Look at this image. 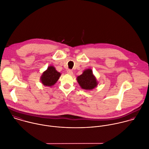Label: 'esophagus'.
I'll list each match as a JSON object with an SVG mask.
<instances>
[{
	"mask_svg": "<svg viewBox=\"0 0 149 149\" xmlns=\"http://www.w3.org/2000/svg\"><path fill=\"white\" fill-rule=\"evenodd\" d=\"M67 72V74H70V75H72L73 74V72H72V71L71 70H68Z\"/></svg>",
	"mask_w": 149,
	"mask_h": 149,
	"instance_id": "esophagus-1",
	"label": "esophagus"
}]
</instances>
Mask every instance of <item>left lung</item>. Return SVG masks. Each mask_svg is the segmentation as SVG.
<instances>
[{"label":"left lung","mask_w":149,"mask_h":149,"mask_svg":"<svg viewBox=\"0 0 149 149\" xmlns=\"http://www.w3.org/2000/svg\"><path fill=\"white\" fill-rule=\"evenodd\" d=\"M77 81L81 87L86 90L93 89L97 85L96 78L93 75L92 71L91 69L85 70L82 75L78 76Z\"/></svg>","instance_id":"obj_1"}]
</instances>
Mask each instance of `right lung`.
I'll list each match as a JSON object with an SVG mask.
<instances>
[{
  "instance_id": "1",
  "label": "right lung",
  "mask_w": 149,
  "mask_h": 149,
  "mask_svg": "<svg viewBox=\"0 0 149 149\" xmlns=\"http://www.w3.org/2000/svg\"><path fill=\"white\" fill-rule=\"evenodd\" d=\"M60 75V73L57 72L54 67L50 66L43 73L40 78L41 82L45 86H51L57 81Z\"/></svg>"
}]
</instances>
